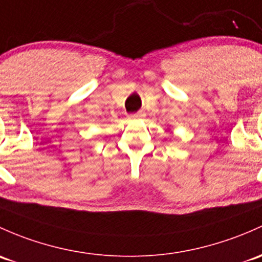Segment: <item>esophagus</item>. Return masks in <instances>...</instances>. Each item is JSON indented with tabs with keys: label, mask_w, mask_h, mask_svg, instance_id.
Listing matches in <instances>:
<instances>
[{
	"label": "esophagus",
	"mask_w": 262,
	"mask_h": 262,
	"mask_svg": "<svg viewBox=\"0 0 262 262\" xmlns=\"http://www.w3.org/2000/svg\"><path fill=\"white\" fill-rule=\"evenodd\" d=\"M142 117H144V114H143L142 112L134 113V114L129 115V118H130V119H139V118H142Z\"/></svg>",
	"instance_id": "34e87169"
}]
</instances>
